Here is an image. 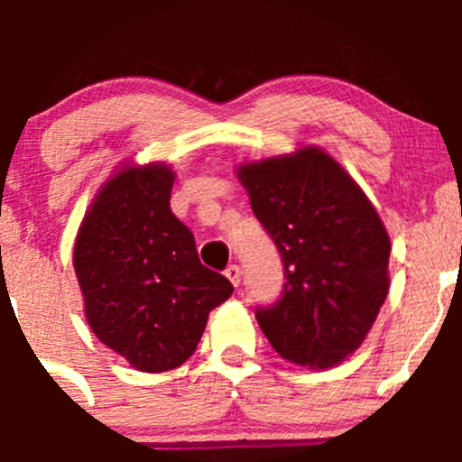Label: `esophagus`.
I'll return each mask as SVG.
<instances>
[{
  "mask_svg": "<svg viewBox=\"0 0 462 462\" xmlns=\"http://www.w3.org/2000/svg\"><path fill=\"white\" fill-rule=\"evenodd\" d=\"M226 277L230 279L232 286H239V283H241V268H239V265H236V263L227 265V268H226Z\"/></svg>",
  "mask_w": 462,
  "mask_h": 462,
  "instance_id": "1",
  "label": "esophagus"
}]
</instances>
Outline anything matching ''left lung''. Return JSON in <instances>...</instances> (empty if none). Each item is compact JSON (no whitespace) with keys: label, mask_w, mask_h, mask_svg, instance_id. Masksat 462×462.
<instances>
[{"label":"left lung","mask_w":462,"mask_h":462,"mask_svg":"<svg viewBox=\"0 0 462 462\" xmlns=\"http://www.w3.org/2000/svg\"><path fill=\"white\" fill-rule=\"evenodd\" d=\"M283 263L261 330L288 362L326 369L356 351L389 292V235L356 180L321 149L239 167Z\"/></svg>","instance_id":"8db88e82"}]
</instances>
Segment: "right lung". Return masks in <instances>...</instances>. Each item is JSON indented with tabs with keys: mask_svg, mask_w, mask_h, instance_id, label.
Listing matches in <instances>:
<instances>
[{
	"mask_svg": "<svg viewBox=\"0 0 462 462\" xmlns=\"http://www.w3.org/2000/svg\"><path fill=\"white\" fill-rule=\"evenodd\" d=\"M174 171L127 167L102 188L73 250L88 326L147 374L176 369L194 351L209 310L232 295L199 259L192 230L174 217Z\"/></svg>",
	"mask_w": 462,
	"mask_h": 462,
	"instance_id": "add662e5",
	"label": "right lung"
}]
</instances>
